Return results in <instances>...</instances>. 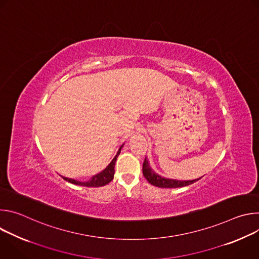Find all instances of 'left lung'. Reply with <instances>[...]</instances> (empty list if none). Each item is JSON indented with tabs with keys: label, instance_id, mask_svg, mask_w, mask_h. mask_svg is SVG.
Instances as JSON below:
<instances>
[{
	"label": "left lung",
	"instance_id": "obj_1",
	"mask_svg": "<svg viewBox=\"0 0 259 259\" xmlns=\"http://www.w3.org/2000/svg\"><path fill=\"white\" fill-rule=\"evenodd\" d=\"M142 173L143 176L146 178V180L149 181L151 184L158 188H165V189H173V188H182V187H187L190 186V184H193L194 182L198 181V179L194 180H176V179H169V178H164L157 174L149 164V161L144 159L143 165H142Z\"/></svg>",
	"mask_w": 259,
	"mask_h": 259
}]
</instances>
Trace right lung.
<instances>
[{"label":"right lung","mask_w":259,"mask_h":259,"mask_svg":"<svg viewBox=\"0 0 259 259\" xmlns=\"http://www.w3.org/2000/svg\"><path fill=\"white\" fill-rule=\"evenodd\" d=\"M123 147V145L120 147L116 157L113 159V161L110 162L107 167L102 170L100 173L92 176L89 180L87 181H79L76 179H72V178H67V177H63V179H65L66 181L73 183V184H78V186H82V187H87V188H98V187H103L105 184H107L108 182L112 181L114 179V174H115V164L117 161L118 156L121 153V149Z\"/></svg>","instance_id":"add662e5"}]
</instances>
